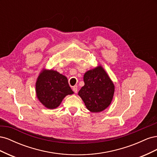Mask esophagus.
I'll list each match as a JSON object with an SVG mask.
<instances>
[{
  "label": "esophagus",
  "mask_w": 157,
  "mask_h": 157,
  "mask_svg": "<svg viewBox=\"0 0 157 157\" xmlns=\"http://www.w3.org/2000/svg\"><path fill=\"white\" fill-rule=\"evenodd\" d=\"M73 92H74L75 93H77V92H78L77 86H73Z\"/></svg>",
  "instance_id": "esophagus-1"
}]
</instances>
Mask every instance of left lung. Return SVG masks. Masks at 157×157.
I'll list each match as a JSON object with an SVG mask.
<instances>
[{
  "mask_svg": "<svg viewBox=\"0 0 157 157\" xmlns=\"http://www.w3.org/2000/svg\"><path fill=\"white\" fill-rule=\"evenodd\" d=\"M84 86L78 92L89 111L98 113L103 111L113 99L115 86L102 67L90 70L84 75Z\"/></svg>",
  "mask_w": 157,
  "mask_h": 157,
  "instance_id": "obj_1",
  "label": "left lung"
}]
</instances>
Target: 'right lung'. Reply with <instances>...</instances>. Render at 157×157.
<instances>
[{"label":"right lung","instance_id":"obj_1","mask_svg":"<svg viewBox=\"0 0 157 157\" xmlns=\"http://www.w3.org/2000/svg\"><path fill=\"white\" fill-rule=\"evenodd\" d=\"M36 96L48 109L58 107L67 95L73 94L67 78L53 70H43L36 83Z\"/></svg>","mask_w":157,"mask_h":157}]
</instances>
